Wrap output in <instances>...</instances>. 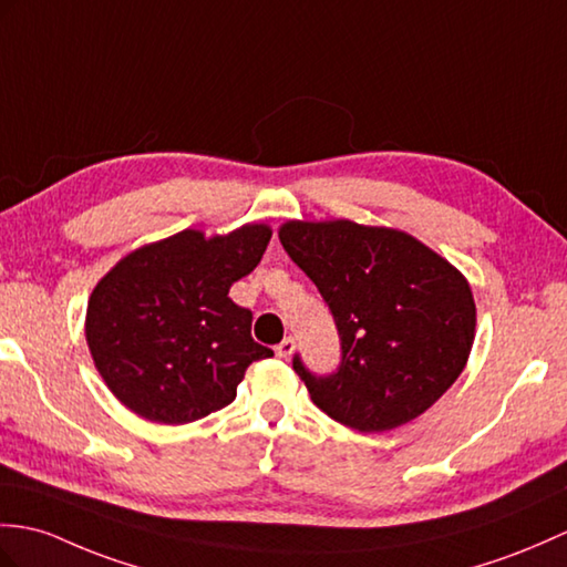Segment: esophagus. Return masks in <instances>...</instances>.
Listing matches in <instances>:
<instances>
[{
    "label": "esophagus",
    "instance_id": "34e87169",
    "mask_svg": "<svg viewBox=\"0 0 567 567\" xmlns=\"http://www.w3.org/2000/svg\"><path fill=\"white\" fill-rule=\"evenodd\" d=\"M292 352H295V338H285L280 346H275V354L282 360H287Z\"/></svg>",
    "mask_w": 567,
    "mask_h": 567
}]
</instances>
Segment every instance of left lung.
<instances>
[{
  "mask_svg": "<svg viewBox=\"0 0 567 567\" xmlns=\"http://www.w3.org/2000/svg\"><path fill=\"white\" fill-rule=\"evenodd\" d=\"M287 256L319 287L340 336L333 374L292 367L321 411L360 432L411 423L464 372L476 336L466 278L413 239L350 219L287 221Z\"/></svg>",
  "mask_w": 567,
  "mask_h": 567,
  "instance_id": "8db88e82",
  "label": "left lung"
}]
</instances>
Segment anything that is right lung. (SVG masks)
<instances>
[{
  "label": "right lung",
  "mask_w": 567,
  "mask_h": 567,
  "mask_svg": "<svg viewBox=\"0 0 567 567\" xmlns=\"http://www.w3.org/2000/svg\"><path fill=\"white\" fill-rule=\"evenodd\" d=\"M266 224L224 236L186 229L127 254L94 287L86 343L113 396L144 420L183 425L236 399L248 364L272 358L229 287L270 241Z\"/></svg>",
  "instance_id": "1"
}]
</instances>
